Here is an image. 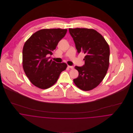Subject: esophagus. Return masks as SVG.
I'll return each mask as SVG.
<instances>
[{
	"mask_svg": "<svg viewBox=\"0 0 133 133\" xmlns=\"http://www.w3.org/2000/svg\"><path fill=\"white\" fill-rule=\"evenodd\" d=\"M68 67L69 68L71 69H74V66H70V65H68Z\"/></svg>",
	"mask_w": 133,
	"mask_h": 133,
	"instance_id": "1",
	"label": "esophagus"
}]
</instances>
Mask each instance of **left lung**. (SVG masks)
<instances>
[{"label":"left lung","instance_id":"obj_1","mask_svg":"<svg viewBox=\"0 0 133 133\" xmlns=\"http://www.w3.org/2000/svg\"><path fill=\"white\" fill-rule=\"evenodd\" d=\"M77 52L85 54V63L75 66L78 77L73 80L76 86L83 91H90L97 87L105 76L109 66L110 48L103 36L95 30L69 29Z\"/></svg>","mask_w":133,"mask_h":133}]
</instances>
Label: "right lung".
Returning a JSON list of instances; mask_svg holds the SVG:
<instances>
[{
	"label": "right lung",
	"mask_w": 133,
	"mask_h": 133,
	"mask_svg": "<svg viewBox=\"0 0 133 133\" xmlns=\"http://www.w3.org/2000/svg\"><path fill=\"white\" fill-rule=\"evenodd\" d=\"M66 29H42L33 34L24 44L22 65L32 83L46 89L54 85L67 64L50 59L58 42L64 37Z\"/></svg>",
	"instance_id": "add662e5"
}]
</instances>
